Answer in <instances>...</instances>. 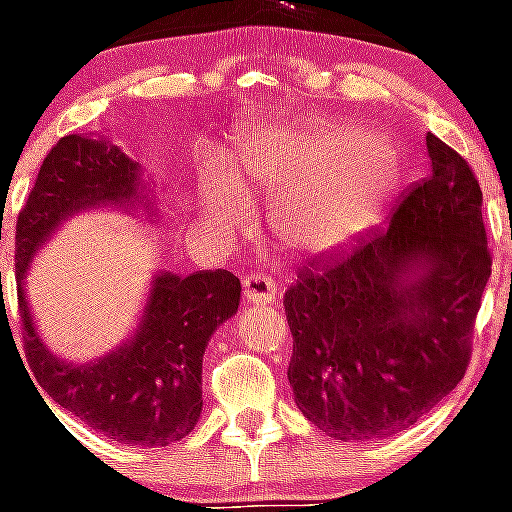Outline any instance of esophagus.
Segmentation results:
<instances>
[{
  "label": "esophagus",
  "mask_w": 512,
  "mask_h": 512,
  "mask_svg": "<svg viewBox=\"0 0 512 512\" xmlns=\"http://www.w3.org/2000/svg\"><path fill=\"white\" fill-rule=\"evenodd\" d=\"M242 297L247 305H270L277 297V285L267 275H247L242 280Z\"/></svg>",
  "instance_id": "34e87169"
}]
</instances>
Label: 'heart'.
Here are the masks:
<instances>
[{
  "instance_id": "b5f03b06",
  "label": "heart",
  "mask_w": 512,
  "mask_h": 512,
  "mask_svg": "<svg viewBox=\"0 0 512 512\" xmlns=\"http://www.w3.org/2000/svg\"><path fill=\"white\" fill-rule=\"evenodd\" d=\"M347 132L300 137L270 132L240 150L237 185L275 205L272 232L292 252H330L362 230L398 177L382 137H362L342 158ZM205 205L222 230L247 225V207L225 175L205 180Z\"/></svg>"
}]
</instances>
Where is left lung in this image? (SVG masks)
Listing matches in <instances>:
<instances>
[{
  "mask_svg": "<svg viewBox=\"0 0 512 512\" xmlns=\"http://www.w3.org/2000/svg\"><path fill=\"white\" fill-rule=\"evenodd\" d=\"M425 145L430 175L388 227L310 262L282 300L297 408L342 443L410 428L468 370L493 267L483 192L453 147Z\"/></svg>",
  "mask_w": 512,
  "mask_h": 512,
  "instance_id": "8db88e82",
  "label": "left lung"
}]
</instances>
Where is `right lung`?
<instances>
[{"mask_svg": "<svg viewBox=\"0 0 512 512\" xmlns=\"http://www.w3.org/2000/svg\"><path fill=\"white\" fill-rule=\"evenodd\" d=\"M140 165L102 140L62 137L44 157L17 217V302L24 352L44 393L97 433L119 443L165 445L185 438L202 413V355L212 332L240 305V280L227 270L152 285L140 330L127 345L89 365L59 362L34 332L22 280L49 232L74 210L137 205ZM147 202V200H145Z\"/></svg>", "mask_w": 512, "mask_h": 512, "instance_id": "1", "label": "right lung"}]
</instances>
